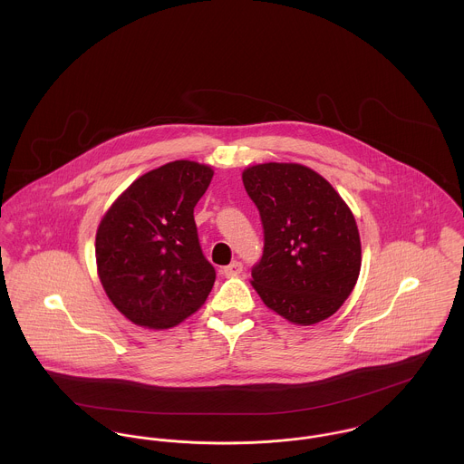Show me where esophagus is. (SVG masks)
Returning a JSON list of instances; mask_svg holds the SVG:
<instances>
[{
	"label": "esophagus",
	"mask_w": 464,
	"mask_h": 464,
	"mask_svg": "<svg viewBox=\"0 0 464 464\" xmlns=\"http://www.w3.org/2000/svg\"><path fill=\"white\" fill-rule=\"evenodd\" d=\"M241 271H243V265L237 263V261H234V263H230V265L223 267V275H225V276H236V275H239Z\"/></svg>",
	"instance_id": "1"
}]
</instances>
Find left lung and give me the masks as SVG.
Here are the masks:
<instances>
[{
  "instance_id": "left-lung-1",
  "label": "left lung",
  "mask_w": 464,
  "mask_h": 464,
  "mask_svg": "<svg viewBox=\"0 0 464 464\" xmlns=\"http://www.w3.org/2000/svg\"><path fill=\"white\" fill-rule=\"evenodd\" d=\"M265 227L252 285L266 307L295 325L320 324L344 304L361 271L355 218L314 169L265 162L243 171Z\"/></svg>"
}]
</instances>
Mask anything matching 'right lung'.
Here are the masks:
<instances>
[{
    "label": "right lung",
    "mask_w": 464,
    "mask_h": 464,
    "mask_svg": "<svg viewBox=\"0 0 464 464\" xmlns=\"http://www.w3.org/2000/svg\"><path fill=\"white\" fill-rule=\"evenodd\" d=\"M214 169L173 160L140 175L96 230V269L112 305L135 325L177 327L205 304L216 271L203 257L195 205Z\"/></svg>",
    "instance_id": "1"
}]
</instances>
